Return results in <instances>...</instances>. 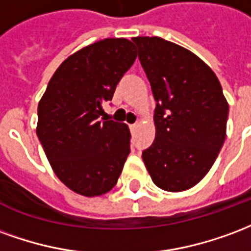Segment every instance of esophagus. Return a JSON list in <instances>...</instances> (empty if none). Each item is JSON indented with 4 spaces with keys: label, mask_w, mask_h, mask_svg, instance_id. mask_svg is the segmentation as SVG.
<instances>
[{
    "label": "esophagus",
    "mask_w": 251,
    "mask_h": 251,
    "mask_svg": "<svg viewBox=\"0 0 251 251\" xmlns=\"http://www.w3.org/2000/svg\"><path fill=\"white\" fill-rule=\"evenodd\" d=\"M139 124L138 123H133V124H131V126H129V129H131V131H135V128L138 127Z\"/></svg>",
    "instance_id": "obj_1"
}]
</instances>
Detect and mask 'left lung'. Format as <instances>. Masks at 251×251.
Here are the masks:
<instances>
[{"label": "left lung", "mask_w": 251, "mask_h": 251, "mask_svg": "<svg viewBox=\"0 0 251 251\" xmlns=\"http://www.w3.org/2000/svg\"><path fill=\"white\" fill-rule=\"evenodd\" d=\"M151 84L155 140L142 158L152 182L171 193L199 183L226 138L228 104L207 64L160 37H135Z\"/></svg>", "instance_id": "left-lung-1"}]
</instances>
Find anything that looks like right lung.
Returning a JSON list of instances; mask_svg holds the SVG:
<instances>
[{"label":"right lung","mask_w":251,"mask_h":251,"mask_svg":"<svg viewBox=\"0 0 251 251\" xmlns=\"http://www.w3.org/2000/svg\"><path fill=\"white\" fill-rule=\"evenodd\" d=\"M136 58L127 38H105L64 61L38 103L37 136L57 178L84 197L118 183L129 153L127 124L108 120L103 104Z\"/></svg>","instance_id":"add662e5"}]
</instances>
